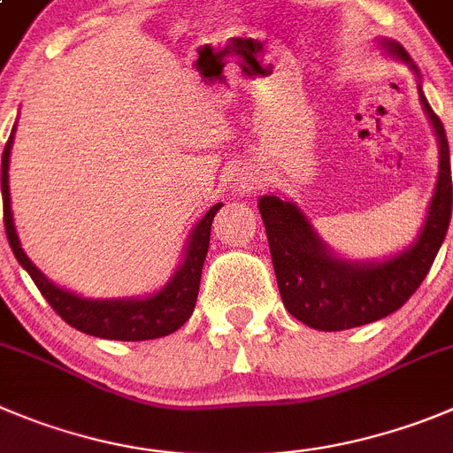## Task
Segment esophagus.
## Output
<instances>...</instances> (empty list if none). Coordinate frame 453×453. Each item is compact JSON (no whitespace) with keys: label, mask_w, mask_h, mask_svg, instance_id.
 I'll list each match as a JSON object with an SVG mask.
<instances>
[{"label":"esophagus","mask_w":453,"mask_h":453,"mask_svg":"<svg viewBox=\"0 0 453 453\" xmlns=\"http://www.w3.org/2000/svg\"><path fill=\"white\" fill-rule=\"evenodd\" d=\"M248 179H250V176H248ZM248 179H243V185H246V188H250L252 180H248Z\"/></svg>","instance_id":"esophagus-1"}]
</instances>
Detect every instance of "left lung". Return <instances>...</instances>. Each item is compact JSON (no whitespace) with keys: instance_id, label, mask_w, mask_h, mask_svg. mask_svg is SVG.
<instances>
[{"instance_id":"8db88e82","label":"left lung","mask_w":453,"mask_h":453,"mask_svg":"<svg viewBox=\"0 0 453 453\" xmlns=\"http://www.w3.org/2000/svg\"><path fill=\"white\" fill-rule=\"evenodd\" d=\"M382 44L388 53L409 62L407 50L400 44ZM420 103L436 129L441 145V172L425 227L416 243L403 255L382 264L342 261L317 239L297 205L277 196H264L259 201L279 293L290 315L297 317L306 326L317 331H346L391 315L416 293L436 259L451 221L449 142L441 118L429 107L422 88Z\"/></svg>"}]
</instances>
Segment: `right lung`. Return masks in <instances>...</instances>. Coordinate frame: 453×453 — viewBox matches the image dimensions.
<instances>
[{"label":"right lung","mask_w":453,"mask_h":453,"mask_svg":"<svg viewBox=\"0 0 453 453\" xmlns=\"http://www.w3.org/2000/svg\"><path fill=\"white\" fill-rule=\"evenodd\" d=\"M12 136L15 127L11 131L6 147L2 154V196H4V227H6L8 243L12 248L15 259L27 268L40 293L50 303L58 315L65 319L69 326L87 333V335L104 337V340H122V342H142L165 337L169 333L179 331L189 315L194 312L198 297V286H201L203 264H205L207 248H210V230H212L214 214L223 203H217L207 210L205 217L198 221V226L189 236L188 250H185L183 265L176 270L167 286L158 295L147 299H84L69 290L58 288L49 279L31 264L24 255L19 239H17L15 223L11 212V189H8V158H11Z\"/></svg>","instance_id":"right-lung-1"}]
</instances>
